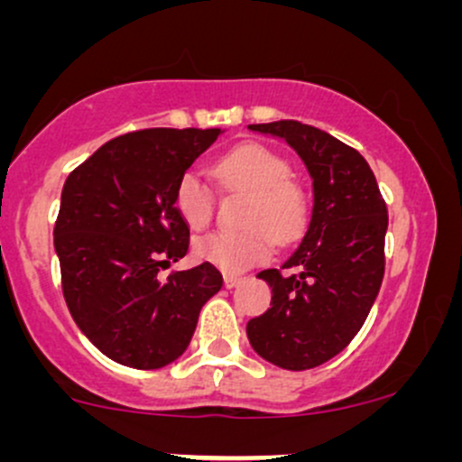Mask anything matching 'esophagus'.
Instances as JSON below:
<instances>
[{
    "instance_id": "obj_1",
    "label": "esophagus",
    "mask_w": 462,
    "mask_h": 462,
    "mask_svg": "<svg viewBox=\"0 0 462 462\" xmlns=\"http://www.w3.org/2000/svg\"><path fill=\"white\" fill-rule=\"evenodd\" d=\"M241 282H244V277H241V274H226V277H223L226 288H236Z\"/></svg>"
}]
</instances>
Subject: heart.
Wrapping results in <instances>:
<instances>
[{
    "mask_svg": "<svg viewBox=\"0 0 462 462\" xmlns=\"http://www.w3.org/2000/svg\"><path fill=\"white\" fill-rule=\"evenodd\" d=\"M214 176L230 192L245 194L239 232H209L194 244V257L223 273L261 263L277 244H291L309 223V201L291 180V165L273 149L241 144L214 165ZM176 214L189 230H203L214 214V194L197 171H185L174 189Z\"/></svg>",
    "mask_w": 462,
    "mask_h": 462,
    "instance_id": "obj_1",
    "label": "heart"
}]
</instances>
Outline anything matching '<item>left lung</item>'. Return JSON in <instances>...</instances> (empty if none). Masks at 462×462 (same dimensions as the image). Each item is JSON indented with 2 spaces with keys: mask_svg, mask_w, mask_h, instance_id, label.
<instances>
[{
  "mask_svg": "<svg viewBox=\"0 0 462 462\" xmlns=\"http://www.w3.org/2000/svg\"><path fill=\"white\" fill-rule=\"evenodd\" d=\"M282 138L313 179V214L282 274H257L273 288L270 309L245 326L265 362L288 371L324 365L348 346L365 324L384 277L386 203L369 162L330 134L297 120L248 125Z\"/></svg>",
  "mask_w": 462,
  "mask_h": 462,
  "instance_id": "8db88e82",
  "label": "left lung"
}]
</instances>
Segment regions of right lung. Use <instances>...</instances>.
Returning a JSON list of instances; mask_svg holds the SVG:
<instances>
[{
    "label": "right lung",
    "mask_w": 462,
    "mask_h": 462,
    "mask_svg": "<svg viewBox=\"0 0 462 462\" xmlns=\"http://www.w3.org/2000/svg\"><path fill=\"white\" fill-rule=\"evenodd\" d=\"M221 134H125L64 183L53 230L64 300L88 342L118 365L149 371L183 356L203 304L221 291V273L209 263L158 279L189 248L176 183Z\"/></svg>",
    "instance_id": "1"
}]
</instances>
